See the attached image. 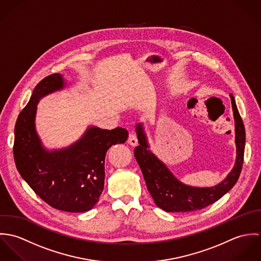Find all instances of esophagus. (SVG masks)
I'll use <instances>...</instances> for the list:
<instances>
[{
  "label": "esophagus",
  "mask_w": 261,
  "mask_h": 261,
  "mask_svg": "<svg viewBox=\"0 0 261 261\" xmlns=\"http://www.w3.org/2000/svg\"><path fill=\"white\" fill-rule=\"evenodd\" d=\"M127 143H128L130 146H133V147H136V146L138 145V139H137V136H136L134 133H129Z\"/></svg>",
  "instance_id": "obj_1"
}]
</instances>
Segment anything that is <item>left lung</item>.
<instances>
[{"instance_id":"obj_1","label":"left lung","mask_w":261,"mask_h":261,"mask_svg":"<svg viewBox=\"0 0 261 261\" xmlns=\"http://www.w3.org/2000/svg\"><path fill=\"white\" fill-rule=\"evenodd\" d=\"M235 124L236 160L233 169L222 182L212 187H193L179 181L169 168L149 149V141L143 123H138L136 133L139 146L135 156L143 172L154 204L166 212H190L203 209L219 200L236 184L242 169L245 128L237 110L235 99L230 94Z\"/></svg>"}]
</instances>
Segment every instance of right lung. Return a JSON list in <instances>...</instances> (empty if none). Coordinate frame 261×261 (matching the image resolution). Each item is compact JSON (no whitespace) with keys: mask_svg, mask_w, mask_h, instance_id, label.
I'll return each instance as SVG.
<instances>
[{"mask_svg":"<svg viewBox=\"0 0 261 261\" xmlns=\"http://www.w3.org/2000/svg\"><path fill=\"white\" fill-rule=\"evenodd\" d=\"M65 85L63 76L55 73L35 86L17 118L13 151L21 177L43 201L61 211L80 213L98 202L105 187L107 151L113 145L124 144L128 133L122 127L110 130L90 125L69 147L46 149L36 130L38 102Z\"/></svg>","mask_w":261,"mask_h":261,"instance_id":"add662e5","label":"right lung"}]
</instances>
